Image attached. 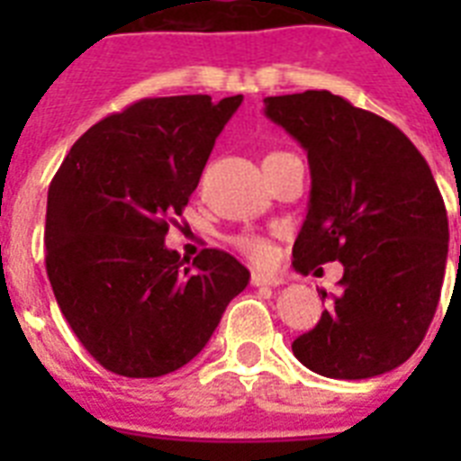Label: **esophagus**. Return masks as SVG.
I'll use <instances>...</instances> for the list:
<instances>
[{
  "label": "esophagus",
  "instance_id": "esophagus-1",
  "mask_svg": "<svg viewBox=\"0 0 461 461\" xmlns=\"http://www.w3.org/2000/svg\"><path fill=\"white\" fill-rule=\"evenodd\" d=\"M282 277H273V275H263V273H251V285L253 287H280Z\"/></svg>",
  "mask_w": 461,
  "mask_h": 461
}]
</instances>
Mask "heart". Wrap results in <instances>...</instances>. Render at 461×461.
I'll return each instance as SVG.
<instances>
[{"mask_svg":"<svg viewBox=\"0 0 461 461\" xmlns=\"http://www.w3.org/2000/svg\"><path fill=\"white\" fill-rule=\"evenodd\" d=\"M234 246L244 253L246 258H251L253 263H260V266L273 258V246H270V241L263 237H256V234H241V237L234 239Z\"/></svg>","mask_w":461,"mask_h":461,"instance_id":"b5f03b06","label":"heart"}]
</instances>
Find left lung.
<instances>
[{"mask_svg": "<svg viewBox=\"0 0 461 461\" xmlns=\"http://www.w3.org/2000/svg\"><path fill=\"white\" fill-rule=\"evenodd\" d=\"M266 114L311 165L294 267L344 266L342 292H318L328 308L292 351L325 378L393 371L423 342L443 289L450 231L429 162L393 122L330 90L266 97Z\"/></svg>", "mask_w": 461, "mask_h": 461, "instance_id": "8db88e82", "label": "left lung"}]
</instances>
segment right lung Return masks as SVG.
Masks as SVG:
<instances>
[{"label":"right lung","instance_id":"obj_1","mask_svg":"<svg viewBox=\"0 0 461 461\" xmlns=\"http://www.w3.org/2000/svg\"><path fill=\"white\" fill-rule=\"evenodd\" d=\"M241 95L146 97L90 126L47 194L45 266L78 342L107 371L159 378L208 344L249 270L220 249L169 251Z\"/></svg>","mask_w":461,"mask_h":461}]
</instances>
